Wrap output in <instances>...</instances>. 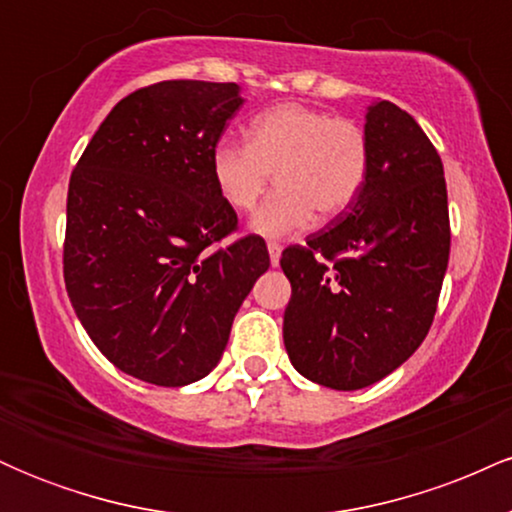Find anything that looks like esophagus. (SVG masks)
I'll list each match as a JSON object with an SVG mask.
<instances>
[{"mask_svg":"<svg viewBox=\"0 0 512 512\" xmlns=\"http://www.w3.org/2000/svg\"><path fill=\"white\" fill-rule=\"evenodd\" d=\"M267 250H269V262H272V267H276L281 260V245L279 243H267Z\"/></svg>","mask_w":512,"mask_h":512,"instance_id":"34e87169","label":"esophagus"}]
</instances>
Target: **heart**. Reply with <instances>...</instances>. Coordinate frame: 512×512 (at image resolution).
<instances>
[{"label": "heart", "instance_id": "heart-1", "mask_svg": "<svg viewBox=\"0 0 512 512\" xmlns=\"http://www.w3.org/2000/svg\"><path fill=\"white\" fill-rule=\"evenodd\" d=\"M363 127L327 110L284 103L250 122L248 144L223 137L211 149V178L233 211H250L272 175L276 187L250 219L262 238H289L354 204L368 175Z\"/></svg>", "mask_w": 512, "mask_h": 512}]
</instances>
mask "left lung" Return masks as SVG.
<instances>
[{"instance_id": "obj_1", "label": "left lung", "mask_w": 512, "mask_h": 512, "mask_svg": "<svg viewBox=\"0 0 512 512\" xmlns=\"http://www.w3.org/2000/svg\"><path fill=\"white\" fill-rule=\"evenodd\" d=\"M368 175L330 228L281 252L284 344L303 378L361 390L419 349L450 257L443 161L390 101L368 105Z\"/></svg>"}]
</instances>
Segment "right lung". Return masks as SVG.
I'll return each mask as SVG.
<instances>
[{
    "mask_svg": "<svg viewBox=\"0 0 512 512\" xmlns=\"http://www.w3.org/2000/svg\"><path fill=\"white\" fill-rule=\"evenodd\" d=\"M240 105L238 84L139 88L110 110L69 180V301L101 354L144 383L209 375L269 269L260 236L211 250L238 226L211 178V149Z\"/></svg>",
    "mask_w": 512,
    "mask_h": 512,
    "instance_id": "add662e5",
    "label": "right lung"
}]
</instances>
